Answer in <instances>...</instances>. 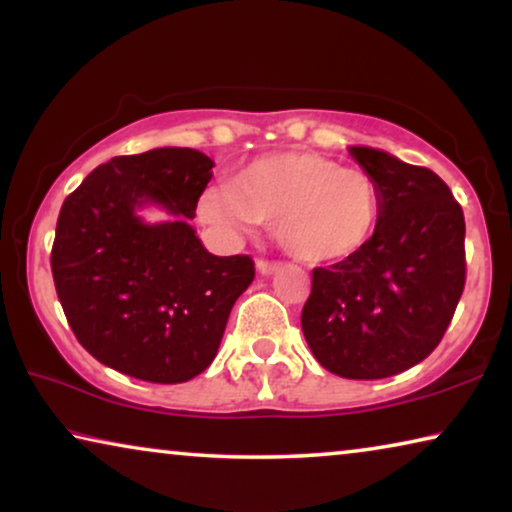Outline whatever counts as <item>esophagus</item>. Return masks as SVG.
<instances>
[{"label": "esophagus", "instance_id": "34e87169", "mask_svg": "<svg viewBox=\"0 0 512 512\" xmlns=\"http://www.w3.org/2000/svg\"><path fill=\"white\" fill-rule=\"evenodd\" d=\"M257 269H259V273H264V276H269V273H276L280 269V262H271V259H257Z\"/></svg>", "mask_w": 512, "mask_h": 512}]
</instances>
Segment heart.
<instances>
[{
	"instance_id": "heart-1",
	"label": "heart",
	"mask_w": 512,
	"mask_h": 512,
	"mask_svg": "<svg viewBox=\"0 0 512 512\" xmlns=\"http://www.w3.org/2000/svg\"><path fill=\"white\" fill-rule=\"evenodd\" d=\"M201 218L227 234L273 225L287 255L304 264L348 262L371 246L383 218V194L362 169L308 150L262 155L199 201Z\"/></svg>"
}]
</instances>
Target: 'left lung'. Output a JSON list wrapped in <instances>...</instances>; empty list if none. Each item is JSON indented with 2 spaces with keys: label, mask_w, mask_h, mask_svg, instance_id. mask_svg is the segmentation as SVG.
<instances>
[{
  "label": "left lung",
  "mask_w": 512,
  "mask_h": 512,
  "mask_svg": "<svg viewBox=\"0 0 512 512\" xmlns=\"http://www.w3.org/2000/svg\"><path fill=\"white\" fill-rule=\"evenodd\" d=\"M350 155L376 178L383 218L362 255L313 269L301 329L327 371L378 380L420 364L441 343L466 283V225L431 169L364 146Z\"/></svg>",
  "instance_id": "8db88e82"
}]
</instances>
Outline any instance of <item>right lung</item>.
Returning a JSON list of instances; mask_svg holds the SVG:
<instances>
[{"mask_svg":"<svg viewBox=\"0 0 512 512\" xmlns=\"http://www.w3.org/2000/svg\"><path fill=\"white\" fill-rule=\"evenodd\" d=\"M211 169L192 148L120 155L64 199L50 269L71 331L97 362L162 385L211 366L255 278L248 255L215 257L190 227ZM143 203L175 220L146 226L133 213Z\"/></svg>","mask_w":512,"mask_h":512,"instance_id":"1","label":"right lung"}]
</instances>
